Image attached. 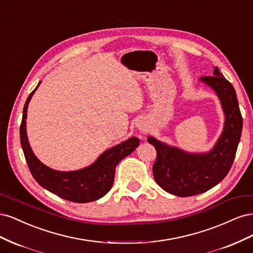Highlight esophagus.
<instances>
[{
	"instance_id": "esophagus-1",
	"label": "esophagus",
	"mask_w": 253,
	"mask_h": 253,
	"mask_svg": "<svg viewBox=\"0 0 253 253\" xmlns=\"http://www.w3.org/2000/svg\"><path fill=\"white\" fill-rule=\"evenodd\" d=\"M135 126H136V127H138L140 131H147L148 129V124H147V121H145L144 119H142V118H138L137 119L136 121H135Z\"/></svg>"
}]
</instances>
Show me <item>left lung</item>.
<instances>
[{"label": "left lung", "instance_id": "1", "mask_svg": "<svg viewBox=\"0 0 253 253\" xmlns=\"http://www.w3.org/2000/svg\"><path fill=\"white\" fill-rule=\"evenodd\" d=\"M213 75L205 76L201 80L218 96L225 113V125L223 133L210 152L187 153L158 141L154 137H148V142L154 145L157 152L153 165L154 179L173 195L185 197L206 192L226 177L233 164L242 135V114L232 84L217 66Z\"/></svg>", "mask_w": 253, "mask_h": 253}]
</instances>
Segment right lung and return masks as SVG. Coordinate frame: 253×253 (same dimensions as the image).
Masks as SVG:
<instances>
[{
	"label": "right lung",
	"mask_w": 253,
	"mask_h": 253,
	"mask_svg": "<svg viewBox=\"0 0 253 253\" xmlns=\"http://www.w3.org/2000/svg\"><path fill=\"white\" fill-rule=\"evenodd\" d=\"M39 84L27 98L20 126L21 145L30 173L40 186L66 201L89 203L99 200L111 190L114 182L115 169L118 163L138 147L139 139L131 137L127 140L115 145L102 153L93 165L81 170L61 172L50 169L35 156L26 135L28 103Z\"/></svg>",
	"instance_id": "right-lung-1"
}]
</instances>
